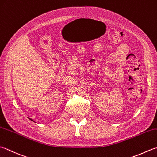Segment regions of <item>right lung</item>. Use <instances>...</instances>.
<instances>
[{"label":"right lung","mask_w":157,"mask_h":157,"mask_svg":"<svg viewBox=\"0 0 157 157\" xmlns=\"http://www.w3.org/2000/svg\"><path fill=\"white\" fill-rule=\"evenodd\" d=\"M29 119L30 120V121H33V122H35V121H33V119H31V118H29Z\"/></svg>","instance_id":"add662e5"}]
</instances>
